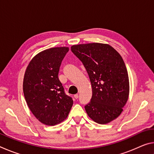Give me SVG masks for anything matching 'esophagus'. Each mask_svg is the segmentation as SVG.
<instances>
[{"instance_id":"esophagus-1","label":"esophagus","mask_w":154,"mask_h":154,"mask_svg":"<svg viewBox=\"0 0 154 154\" xmlns=\"http://www.w3.org/2000/svg\"><path fill=\"white\" fill-rule=\"evenodd\" d=\"M74 97H75V98L77 99L78 98H79V94H75L74 95Z\"/></svg>"}]
</instances>
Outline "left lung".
<instances>
[{"label":"left lung","instance_id":"8db88e82","mask_svg":"<svg viewBox=\"0 0 154 154\" xmlns=\"http://www.w3.org/2000/svg\"><path fill=\"white\" fill-rule=\"evenodd\" d=\"M71 51L82 62L92 84L86 113L96 123H109L121 114L128 98L129 79L123 59L108 44L75 45Z\"/></svg>","mask_w":154,"mask_h":154}]
</instances>
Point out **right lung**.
Listing matches in <instances>:
<instances>
[{"label": "right lung", "mask_w": 154, "mask_h": 154, "mask_svg": "<svg viewBox=\"0 0 154 154\" xmlns=\"http://www.w3.org/2000/svg\"><path fill=\"white\" fill-rule=\"evenodd\" d=\"M69 49L53 48L38 53L26 70L23 91L30 110L35 118L48 126L63 122L73 103L60 82L58 72Z\"/></svg>", "instance_id": "add662e5"}]
</instances>
